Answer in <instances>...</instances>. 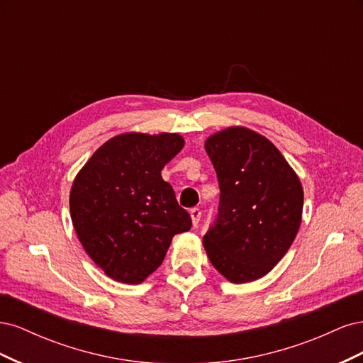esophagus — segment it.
Instances as JSON below:
<instances>
[{"mask_svg": "<svg viewBox=\"0 0 363 363\" xmlns=\"http://www.w3.org/2000/svg\"><path fill=\"white\" fill-rule=\"evenodd\" d=\"M189 213H191V218H192V224H194V227H195V225H199V223H200V218H201V211H200V208H199V207H194V208H191Z\"/></svg>", "mask_w": 363, "mask_h": 363, "instance_id": "esophagus-1", "label": "esophagus"}]
</instances>
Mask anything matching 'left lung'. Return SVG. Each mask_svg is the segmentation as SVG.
I'll list each match as a JSON object with an SVG mask.
<instances>
[{
	"mask_svg": "<svg viewBox=\"0 0 363 363\" xmlns=\"http://www.w3.org/2000/svg\"><path fill=\"white\" fill-rule=\"evenodd\" d=\"M219 206L203 238L212 265L232 283L257 280L277 265L301 224L303 188L271 142L245 127L206 140Z\"/></svg>",
	"mask_w": 363,
	"mask_h": 363,
	"instance_id": "1",
	"label": "left lung"
}]
</instances>
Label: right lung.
<instances>
[{
	"instance_id": "obj_1",
	"label": "right lung",
	"mask_w": 363,
	"mask_h": 363,
	"mask_svg": "<svg viewBox=\"0 0 363 363\" xmlns=\"http://www.w3.org/2000/svg\"><path fill=\"white\" fill-rule=\"evenodd\" d=\"M183 145L175 133L119 135L77 174L69 195L75 233L111 279L144 281L160 267L172 238L191 228L189 213L160 174Z\"/></svg>"
}]
</instances>
